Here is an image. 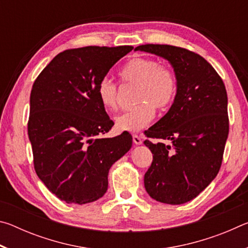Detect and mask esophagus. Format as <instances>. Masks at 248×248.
<instances>
[{"label":"esophagus","mask_w":248,"mask_h":248,"mask_svg":"<svg viewBox=\"0 0 248 248\" xmlns=\"http://www.w3.org/2000/svg\"><path fill=\"white\" fill-rule=\"evenodd\" d=\"M132 140H133V143L136 145H140L142 144V139L140 136H138V134H133L132 136Z\"/></svg>","instance_id":"34e87169"}]
</instances>
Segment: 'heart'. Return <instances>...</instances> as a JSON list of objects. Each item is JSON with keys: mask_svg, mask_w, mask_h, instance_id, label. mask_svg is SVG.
Returning a JSON list of instances; mask_svg holds the SVG:
<instances>
[{"mask_svg": "<svg viewBox=\"0 0 248 248\" xmlns=\"http://www.w3.org/2000/svg\"><path fill=\"white\" fill-rule=\"evenodd\" d=\"M121 81L137 85L134 103L138 106L116 117L119 131L136 132L145 128L155 116V108L164 111L170 107L177 95L178 81L173 69L161 65L153 58L137 57L129 60L120 70ZM98 99L108 110L118 106V86L109 78H103L96 89Z\"/></svg>", "mask_w": 248, "mask_h": 248, "instance_id": "b5f03b06", "label": "heart"}]
</instances>
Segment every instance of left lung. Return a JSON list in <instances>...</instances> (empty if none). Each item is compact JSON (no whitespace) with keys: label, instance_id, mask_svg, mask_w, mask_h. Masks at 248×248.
<instances>
[{"label":"left lung","instance_id":"8db88e82","mask_svg":"<svg viewBox=\"0 0 248 248\" xmlns=\"http://www.w3.org/2000/svg\"><path fill=\"white\" fill-rule=\"evenodd\" d=\"M134 50L169 60L177 77V95L169 112L144 132L151 139L171 141V145L144 141L153 154L144 187L159 202L182 204L196 198L220 170L229 136L224 83L204 58L190 50L153 44Z\"/></svg>","mask_w":248,"mask_h":248}]
</instances>
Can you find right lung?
Returning a JSON list of instances; mask_svg holds the SVG:
<instances>
[{"mask_svg":"<svg viewBox=\"0 0 248 248\" xmlns=\"http://www.w3.org/2000/svg\"><path fill=\"white\" fill-rule=\"evenodd\" d=\"M132 46L68 49L33 82L28 137L33 167L46 187L66 203L93 202L108 188V171L131 149L132 137L102 138L114 123L96 89Z\"/></svg>","mask_w":248,"mask_h":248,"instance_id":"obj_1","label":"right lung"}]
</instances>
